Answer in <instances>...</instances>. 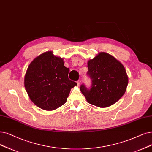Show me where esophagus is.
<instances>
[{
	"label": "esophagus",
	"instance_id": "esophagus-1",
	"mask_svg": "<svg viewBox=\"0 0 152 152\" xmlns=\"http://www.w3.org/2000/svg\"><path fill=\"white\" fill-rule=\"evenodd\" d=\"M77 83L78 86H80V84H81V81H80V80H78L77 82Z\"/></svg>",
	"mask_w": 152,
	"mask_h": 152
}]
</instances>
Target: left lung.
<instances>
[{
	"mask_svg": "<svg viewBox=\"0 0 152 152\" xmlns=\"http://www.w3.org/2000/svg\"><path fill=\"white\" fill-rule=\"evenodd\" d=\"M87 66L92 87L88 89L82 85L80 90L89 104L105 108L122 98L129 83L128 75L122 63L110 54L100 52L88 60Z\"/></svg>",
	"mask_w": 152,
	"mask_h": 152,
	"instance_id": "8db88e82",
	"label": "left lung"
}]
</instances>
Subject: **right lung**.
Instances as JSON below:
<instances>
[{
	"label": "right lung",
	"instance_id": "1",
	"mask_svg": "<svg viewBox=\"0 0 152 152\" xmlns=\"http://www.w3.org/2000/svg\"><path fill=\"white\" fill-rule=\"evenodd\" d=\"M69 69L63 58L47 51L35 58L28 65L24 86L30 99L44 110H56L64 105L76 82L69 79Z\"/></svg>",
	"mask_w": 152,
	"mask_h": 152
}]
</instances>
